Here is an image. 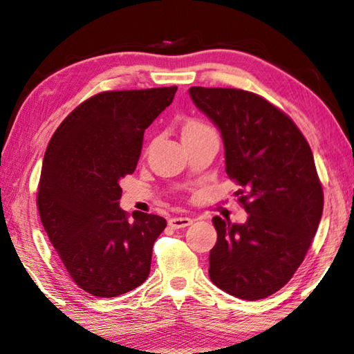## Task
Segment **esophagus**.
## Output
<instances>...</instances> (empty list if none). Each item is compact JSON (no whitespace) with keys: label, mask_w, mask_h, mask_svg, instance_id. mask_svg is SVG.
<instances>
[{"label":"esophagus","mask_w":354,"mask_h":354,"mask_svg":"<svg viewBox=\"0 0 354 354\" xmlns=\"http://www.w3.org/2000/svg\"><path fill=\"white\" fill-rule=\"evenodd\" d=\"M193 221L190 219V217H184V216H179V217H171V219L169 221V225L171 228L175 230H179V228H185L189 227V225H192Z\"/></svg>","instance_id":"obj_1"}]
</instances>
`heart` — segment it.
<instances>
[{
    "label": "heart",
    "mask_w": 354,
    "mask_h": 354,
    "mask_svg": "<svg viewBox=\"0 0 354 354\" xmlns=\"http://www.w3.org/2000/svg\"><path fill=\"white\" fill-rule=\"evenodd\" d=\"M209 127L201 122H189L183 129V135H189V133H196V132H202V131H208Z\"/></svg>",
    "instance_id": "obj_1"
}]
</instances>
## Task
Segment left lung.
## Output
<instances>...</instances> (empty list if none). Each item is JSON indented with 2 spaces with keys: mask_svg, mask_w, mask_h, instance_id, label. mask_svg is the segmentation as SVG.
I'll use <instances>...</instances> for the list:
<instances>
[{
  "mask_svg": "<svg viewBox=\"0 0 354 354\" xmlns=\"http://www.w3.org/2000/svg\"><path fill=\"white\" fill-rule=\"evenodd\" d=\"M221 131L227 175L242 187L245 223L213 217L208 274L232 297L255 301L280 290L301 265L324 207L309 142L263 97L234 88L189 89Z\"/></svg>",
  "mask_w": 354,
  "mask_h": 354,
  "instance_id": "1",
  "label": "left lung"
}]
</instances>
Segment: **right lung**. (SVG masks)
<instances>
[{
  "label": "right lung",
  "instance_id": "right-lung-1",
  "mask_svg": "<svg viewBox=\"0 0 354 354\" xmlns=\"http://www.w3.org/2000/svg\"><path fill=\"white\" fill-rule=\"evenodd\" d=\"M176 86L104 91L80 103L48 142L37 209L73 281L111 298L146 281L164 217L118 207L120 179L133 173L145 131L173 102Z\"/></svg>",
  "mask_w": 354,
  "mask_h": 354
}]
</instances>
